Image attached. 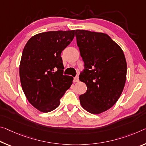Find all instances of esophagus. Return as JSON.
Instances as JSON below:
<instances>
[{
  "label": "esophagus",
  "instance_id": "1",
  "mask_svg": "<svg viewBox=\"0 0 146 146\" xmlns=\"http://www.w3.org/2000/svg\"><path fill=\"white\" fill-rule=\"evenodd\" d=\"M73 80H74V82H78V81H79V79H78V76H77V77H75V78H74Z\"/></svg>",
  "mask_w": 146,
  "mask_h": 146
}]
</instances>
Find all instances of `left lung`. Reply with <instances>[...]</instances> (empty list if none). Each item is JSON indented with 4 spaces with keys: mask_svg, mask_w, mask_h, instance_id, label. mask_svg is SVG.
<instances>
[{
    "mask_svg": "<svg viewBox=\"0 0 146 146\" xmlns=\"http://www.w3.org/2000/svg\"><path fill=\"white\" fill-rule=\"evenodd\" d=\"M77 45L84 63L79 80L87 86L79 96L82 107L99 114L112 107L123 92L127 62L121 48L107 34L76 30Z\"/></svg>",
    "mask_w": 146,
    "mask_h": 146,
    "instance_id": "8db88e82",
    "label": "left lung"
}]
</instances>
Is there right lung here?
<instances>
[{
    "instance_id": "add662e5",
    "label": "right lung",
    "mask_w": 146,
    "mask_h": 146,
    "mask_svg": "<svg viewBox=\"0 0 146 146\" xmlns=\"http://www.w3.org/2000/svg\"><path fill=\"white\" fill-rule=\"evenodd\" d=\"M74 36L75 31L42 32L25 46L19 65L21 84L29 102L41 112L56 108L72 84L73 77L63 75L61 52Z\"/></svg>"
}]
</instances>
